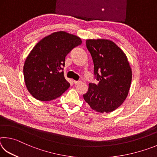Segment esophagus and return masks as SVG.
<instances>
[{
    "label": "esophagus",
    "mask_w": 157,
    "mask_h": 157,
    "mask_svg": "<svg viewBox=\"0 0 157 157\" xmlns=\"http://www.w3.org/2000/svg\"><path fill=\"white\" fill-rule=\"evenodd\" d=\"M81 81H76V80H73V83L75 84H78L79 83H80Z\"/></svg>",
    "instance_id": "obj_1"
}]
</instances>
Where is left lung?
<instances>
[{
  "label": "left lung",
  "instance_id": "1",
  "mask_svg": "<svg viewBox=\"0 0 157 157\" xmlns=\"http://www.w3.org/2000/svg\"><path fill=\"white\" fill-rule=\"evenodd\" d=\"M86 48L94 64L98 84L90 83L84 99L93 109L109 113L123 104L132 82V69L125 54L113 41L88 39Z\"/></svg>",
  "mask_w": 157,
  "mask_h": 157
}]
</instances>
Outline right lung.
Here are the masks:
<instances>
[{
    "instance_id": "right-lung-1",
    "label": "right lung",
    "mask_w": 157,
    "mask_h": 157,
    "mask_svg": "<svg viewBox=\"0 0 157 157\" xmlns=\"http://www.w3.org/2000/svg\"><path fill=\"white\" fill-rule=\"evenodd\" d=\"M82 44L80 38L66 32L54 33L36 44L26 58L23 75L30 94L41 101L61 96L70 86L63 75L65 57Z\"/></svg>"
}]
</instances>
